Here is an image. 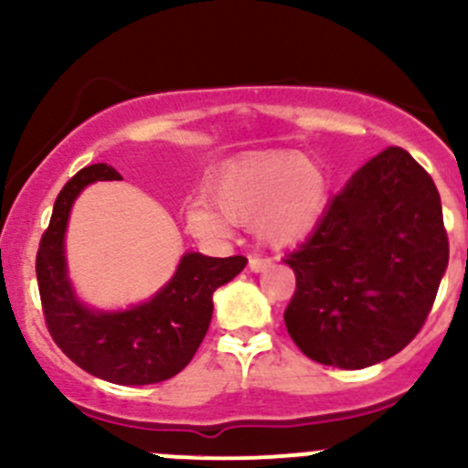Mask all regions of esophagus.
Instances as JSON below:
<instances>
[{
  "instance_id": "obj_1",
  "label": "esophagus",
  "mask_w": 468,
  "mask_h": 468,
  "mask_svg": "<svg viewBox=\"0 0 468 468\" xmlns=\"http://www.w3.org/2000/svg\"><path fill=\"white\" fill-rule=\"evenodd\" d=\"M269 264H271V261H269V258H261V256H251L249 258V269H251V271H264V269L269 267Z\"/></svg>"
}]
</instances>
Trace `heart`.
<instances>
[{
    "instance_id": "1",
    "label": "heart",
    "mask_w": 468,
    "mask_h": 468,
    "mask_svg": "<svg viewBox=\"0 0 468 468\" xmlns=\"http://www.w3.org/2000/svg\"><path fill=\"white\" fill-rule=\"evenodd\" d=\"M328 174L296 151H267L226 163L207 183V203L186 210L187 229L204 242L229 238V224H247L262 242L292 247L308 238L328 207Z\"/></svg>"
}]
</instances>
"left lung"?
<instances>
[{"mask_svg":"<svg viewBox=\"0 0 468 468\" xmlns=\"http://www.w3.org/2000/svg\"><path fill=\"white\" fill-rule=\"evenodd\" d=\"M285 264L296 276L287 333L310 360L365 369L396 356L426 324L448 267L431 174L387 146L333 197Z\"/></svg>","mask_w":468,"mask_h":468,"instance_id":"left-lung-1","label":"left lung"}]
</instances>
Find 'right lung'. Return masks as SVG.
<instances>
[{"label":"right lung","instance_id":"add662e5","mask_svg":"<svg viewBox=\"0 0 468 468\" xmlns=\"http://www.w3.org/2000/svg\"><path fill=\"white\" fill-rule=\"evenodd\" d=\"M120 178L97 163L65 183L37 249V290L49 335L74 365L115 385H154L176 376L195 357L212 319V294L247 267V258L186 253L172 281L144 303L115 313L88 308L68 278L69 210L90 183Z\"/></svg>","mask_w":468,"mask_h":468}]
</instances>
